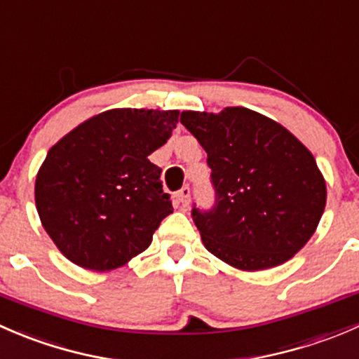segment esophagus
Returning <instances> with one entry per match:
<instances>
[{
	"mask_svg": "<svg viewBox=\"0 0 359 359\" xmlns=\"http://www.w3.org/2000/svg\"><path fill=\"white\" fill-rule=\"evenodd\" d=\"M177 203H179L182 208H187L191 203V187L189 186H184L182 189L177 193Z\"/></svg>",
	"mask_w": 359,
	"mask_h": 359,
	"instance_id": "1",
	"label": "esophagus"
}]
</instances>
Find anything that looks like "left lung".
Segmentation results:
<instances>
[{
	"mask_svg": "<svg viewBox=\"0 0 359 359\" xmlns=\"http://www.w3.org/2000/svg\"><path fill=\"white\" fill-rule=\"evenodd\" d=\"M206 151L215 200L191 215L208 252L245 271L280 266L309 241L327 186L313 154L281 125L247 107L184 111Z\"/></svg>",
	"mask_w": 359,
	"mask_h": 359,
	"instance_id": "1",
	"label": "left lung"
}]
</instances>
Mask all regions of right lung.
Returning a JSON list of instances; mask_svg holds the SVG:
<instances>
[{
    "mask_svg": "<svg viewBox=\"0 0 359 359\" xmlns=\"http://www.w3.org/2000/svg\"><path fill=\"white\" fill-rule=\"evenodd\" d=\"M177 123L179 111L112 109L48 151L36 177V208L71 262L111 271L149 247L173 206L161 168L147 156Z\"/></svg>",
    "mask_w": 359,
    "mask_h": 359,
    "instance_id": "right-lung-1",
    "label": "right lung"
}]
</instances>
